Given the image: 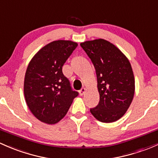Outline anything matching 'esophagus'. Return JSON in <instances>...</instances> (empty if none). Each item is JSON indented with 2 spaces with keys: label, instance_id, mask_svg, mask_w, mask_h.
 Wrapping results in <instances>:
<instances>
[{
  "label": "esophagus",
  "instance_id": "34e87169",
  "mask_svg": "<svg viewBox=\"0 0 158 158\" xmlns=\"http://www.w3.org/2000/svg\"><path fill=\"white\" fill-rule=\"evenodd\" d=\"M85 91H86V89H85V88H82V89H81L80 91H79V95L80 96H82L83 95V94H85Z\"/></svg>",
  "mask_w": 158,
  "mask_h": 158
}]
</instances>
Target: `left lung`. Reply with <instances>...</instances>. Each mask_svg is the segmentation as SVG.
Returning <instances> with one entry per match:
<instances>
[{"instance_id": "1", "label": "left lung", "mask_w": 158, "mask_h": 158, "mask_svg": "<svg viewBox=\"0 0 158 158\" xmlns=\"http://www.w3.org/2000/svg\"><path fill=\"white\" fill-rule=\"evenodd\" d=\"M95 68L100 101L91 114L102 123L120 119L130 106L135 94L133 71L125 54L102 39L80 44Z\"/></svg>"}]
</instances>
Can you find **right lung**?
I'll return each mask as SVG.
<instances>
[{"instance_id":"add662e5","label":"right lung","mask_w":158,"mask_h":158,"mask_svg":"<svg viewBox=\"0 0 158 158\" xmlns=\"http://www.w3.org/2000/svg\"><path fill=\"white\" fill-rule=\"evenodd\" d=\"M76 42L58 40L50 42L31 58L24 79V95L31 114L47 124H55L66 114L78 96L62 72Z\"/></svg>"}]
</instances>
